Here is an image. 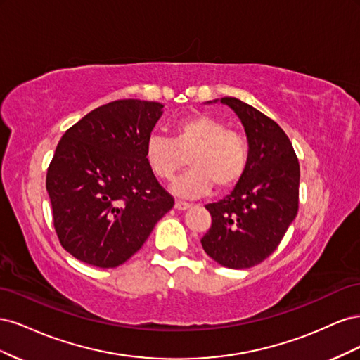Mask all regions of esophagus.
I'll list each match as a JSON object with an SVG mask.
<instances>
[{
	"label": "esophagus",
	"instance_id": "34e87169",
	"mask_svg": "<svg viewBox=\"0 0 360 360\" xmlns=\"http://www.w3.org/2000/svg\"><path fill=\"white\" fill-rule=\"evenodd\" d=\"M174 207H176L177 210H188L191 204L189 202H184V201H176V204H174Z\"/></svg>",
	"mask_w": 360,
	"mask_h": 360
}]
</instances>
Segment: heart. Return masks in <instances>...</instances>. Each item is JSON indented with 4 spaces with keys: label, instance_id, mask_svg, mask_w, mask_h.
<instances>
[{
    "label": "heart",
    "instance_id": "obj_1",
    "mask_svg": "<svg viewBox=\"0 0 360 360\" xmlns=\"http://www.w3.org/2000/svg\"><path fill=\"white\" fill-rule=\"evenodd\" d=\"M144 156L151 172L163 181L176 176L188 158L191 169L174 183L172 191L184 198H197L212 186L226 192L242 181L250 162V144L222 120L195 114L172 126V138L148 136Z\"/></svg>",
    "mask_w": 360,
    "mask_h": 360
}]
</instances>
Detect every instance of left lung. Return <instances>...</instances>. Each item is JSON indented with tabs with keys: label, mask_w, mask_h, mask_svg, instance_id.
Listing matches in <instances>:
<instances>
[{
	"label": "left lung",
	"mask_w": 360,
	"mask_h": 360,
	"mask_svg": "<svg viewBox=\"0 0 360 360\" xmlns=\"http://www.w3.org/2000/svg\"><path fill=\"white\" fill-rule=\"evenodd\" d=\"M242 120L250 162L230 195L207 204L212 226L205 254L228 269L254 267L274 252L299 210L300 167L290 138L274 120L236 97H222Z\"/></svg>",
	"instance_id": "left-lung-1"
}]
</instances>
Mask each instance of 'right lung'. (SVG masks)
<instances>
[{"label": "right lung", "mask_w": 360, "mask_h": 360, "mask_svg": "<svg viewBox=\"0 0 360 360\" xmlns=\"http://www.w3.org/2000/svg\"><path fill=\"white\" fill-rule=\"evenodd\" d=\"M163 105L122 99L66 130L48 167L46 191L61 246L101 269L123 264L174 205L144 156Z\"/></svg>", "instance_id": "add662e5"}]
</instances>
